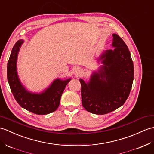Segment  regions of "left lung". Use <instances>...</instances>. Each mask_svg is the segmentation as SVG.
I'll return each mask as SVG.
<instances>
[{"label":"left lung","instance_id":"1","mask_svg":"<svg viewBox=\"0 0 154 154\" xmlns=\"http://www.w3.org/2000/svg\"><path fill=\"white\" fill-rule=\"evenodd\" d=\"M113 50L101 57L104 66L94 73L88 83L80 79L82 105L92 113L103 115L123 106L129 96L134 79V66L127 45L113 35ZM106 78V81L104 80Z\"/></svg>","mask_w":154,"mask_h":154}]
</instances>
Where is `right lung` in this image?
I'll use <instances>...</instances> for the list:
<instances>
[{
  "label": "right lung",
  "instance_id": "1",
  "mask_svg": "<svg viewBox=\"0 0 154 154\" xmlns=\"http://www.w3.org/2000/svg\"><path fill=\"white\" fill-rule=\"evenodd\" d=\"M22 40L17 41L14 46L7 66V78L14 97L19 105L29 112L37 115L51 113L58 108L60 98L70 79L66 81L56 79L45 92L40 94H32L25 90L17 78L16 60L17 53Z\"/></svg>",
  "mask_w": 154,
  "mask_h": 154
}]
</instances>
